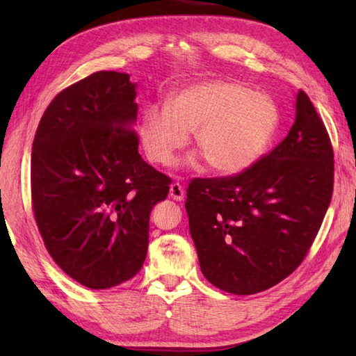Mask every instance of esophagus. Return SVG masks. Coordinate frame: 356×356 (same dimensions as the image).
Masks as SVG:
<instances>
[{
  "label": "esophagus",
  "instance_id": "obj_1",
  "mask_svg": "<svg viewBox=\"0 0 356 356\" xmlns=\"http://www.w3.org/2000/svg\"><path fill=\"white\" fill-rule=\"evenodd\" d=\"M170 197L176 202H182L185 199V191L184 186L180 184H172L170 186Z\"/></svg>",
  "mask_w": 356,
  "mask_h": 356
}]
</instances>
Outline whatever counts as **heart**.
Listing matches in <instances>:
<instances>
[{
	"mask_svg": "<svg viewBox=\"0 0 356 356\" xmlns=\"http://www.w3.org/2000/svg\"><path fill=\"white\" fill-rule=\"evenodd\" d=\"M278 110L269 97L229 81H207L174 95L166 107L143 113L140 139L148 159L170 165L193 133L208 168L236 174L259 159L277 131Z\"/></svg>",
	"mask_w": 356,
	"mask_h": 356,
	"instance_id": "heart-1",
	"label": "heart"
}]
</instances>
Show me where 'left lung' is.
Listing matches in <instances>:
<instances>
[{
	"label": "left lung",
	"instance_id": "1",
	"mask_svg": "<svg viewBox=\"0 0 356 356\" xmlns=\"http://www.w3.org/2000/svg\"><path fill=\"white\" fill-rule=\"evenodd\" d=\"M286 138L241 172L193 179L185 208L202 274L234 295H252L305 260L334 193V147L298 90Z\"/></svg>",
	"mask_w": 356,
	"mask_h": 356
}]
</instances>
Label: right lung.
<instances>
[{
  "instance_id": "obj_1",
  "label": "right lung",
  "mask_w": 356,
  "mask_h": 356,
  "mask_svg": "<svg viewBox=\"0 0 356 356\" xmlns=\"http://www.w3.org/2000/svg\"><path fill=\"white\" fill-rule=\"evenodd\" d=\"M136 84L96 72L59 92L36 128L30 190L45 249L90 289L133 278L147 257L149 213L171 179L140 157Z\"/></svg>"
}]
</instances>
